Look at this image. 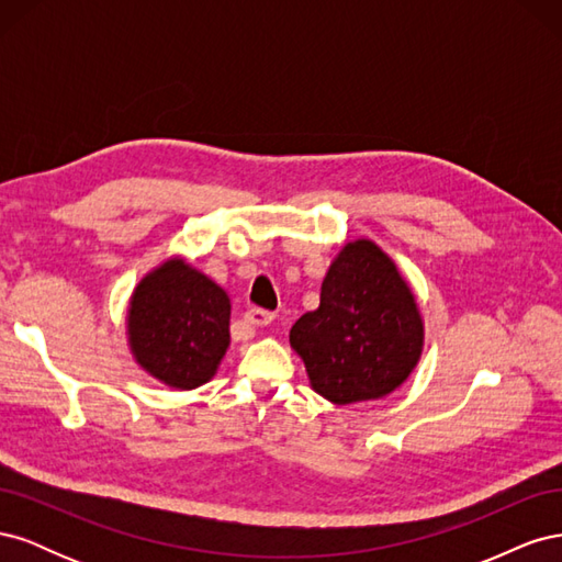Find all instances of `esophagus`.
<instances>
[{
	"mask_svg": "<svg viewBox=\"0 0 562 562\" xmlns=\"http://www.w3.org/2000/svg\"><path fill=\"white\" fill-rule=\"evenodd\" d=\"M246 321L250 323V326H269V323L274 321V312L250 310V312H246Z\"/></svg>",
	"mask_w": 562,
	"mask_h": 562,
	"instance_id": "esophagus-1",
	"label": "esophagus"
}]
</instances>
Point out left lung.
Listing matches in <instances>:
<instances>
[{
	"label": "left lung",
	"mask_w": 562,
	"mask_h": 562,
	"mask_svg": "<svg viewBox=\"0 0 562 562\" xmlns=\"http://www.w3.org/2000/svg\"><path fill=\"white\" fill-rule=\"evenodd\" d=\"M312 389L337 405L375 401L417 366L424 323L389 255L368 239L347 244L321 285V304L291 328Z\"/></svg>",
	"instance_id": "left-lung-1"
}]
</instances>
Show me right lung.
<instances>
[{
	"mask_svg": "<svg viewBox=\"0 0 562 562\" xmlns=\"http://www.w3.org/2000/svg\"><path fill=\"white\" fill-rule=\"evenodd\" d=\"M229 297L184 260H168L138 283L128 345L151 378L173 389L206 384L229 347Z\"/></svg>",
	"mask_w": 562,
	"mask_h": 562,
	"instance_id": "1",
	"label": "right lung"
}]
</instances>
